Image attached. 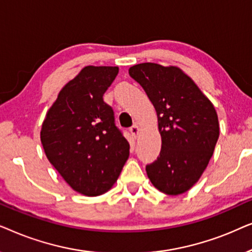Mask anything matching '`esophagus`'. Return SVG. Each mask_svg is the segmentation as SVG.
Masks as SVG:
<instances>
[{
    "label": "esophagus",
    "mask_w": 252,
    "mask_h": 252,
    "mask_svg": "<svg viewBox=\"0 0 252 252\" xmlns=\"http://www.w3.org/2000/svg\"><path fill=\"white\" fill-rule=\"evenodd\" d=\"M129 132H130V134H132L133 137H136L137 135H139V132H140L139 126H137V125H133V126L129 128Z\"/></svg>",
    "instance_id": "obj_1"
}]
</instances>
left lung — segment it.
Instances as JSON below:
<instances>
[{
	"label": "left lung",
	"instance_id": "8db88e82",
	"mask_svg": "<svg viewBox=\"0 0 252 252\" xmlns=\"http://www.w3.org/2000/svg\"><path fill=\"white\" fill-rule=\"evenodd\" d=\"M128 73L157 112L161 149L146 166L148 178L164 194H184L201 178L218 141L215 106L177 66L142 63L129 67Z\"/></svg>",
	"mask_w": 252,
	"mask_h": 252
}]
</instances>
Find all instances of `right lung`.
Listing matches in <instances>:
<instances>
[{"instance_id":"add662e5","label":"right lung","mask_w":252,"mask_h":252,"mask_svg":"<svg viewBox=\"0 0 252 252\" xmlns=\"http://www.w3.org/2000/svg\"><path fill=\"white\" fill-rule=\"evenodd\" d=\"M117 66H86L64 86L41 128V143L51 165L73 190L104 194L129 156V143L115 124L103 95Z\"/></svg>"}]
</instances>
